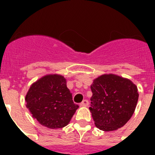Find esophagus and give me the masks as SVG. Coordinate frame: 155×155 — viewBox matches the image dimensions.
Here are the masks:
<instances>
[{"label":"esophagus","mask_w":155,"mask_h":155,"mask_svg":"<svg viewBox=\"0 0 155 155\" xmlns=\"http://www.w3.org/2000/svg\"><path fill=\"white\" fill-rule=\"evenodd\" d=\"M81 106H87L88 105V101L87 99H84L83 100L80 104Z\"/></svg>","instance_id":"obj_1"}]
</instances>
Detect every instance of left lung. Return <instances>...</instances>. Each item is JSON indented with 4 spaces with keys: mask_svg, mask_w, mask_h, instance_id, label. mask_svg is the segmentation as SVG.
I'll return each mask as SVG.
<instances>
[{
    "mask_svg": "<svg viewBox=\"0 0 155 155\" xmlns=\"http://www.w3.org/2000/svg\"><path fill=\"white\" fill-rule=\"evenodd\" d=\"M89 107L94 124L103 131L124 127L136 109L139 94L131 81L114 74H104L91 85Z\"/></svg>",
    "mask_w": 155,
    "mask_h": 155,
    "instance_id": "obj_1",
    "label": "left lung"
}]
</instances>
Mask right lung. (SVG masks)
Returning <instances> with one entry per match:
<instances>
[{
	"label": "right lung",
	"mask_w": 155,
	"mask_h": 155,
	"mask_svg": "<svg viewBox=\"0 0 155 155\" xmlns=\"http://www.w3.org/2000/svg\"><path fill=\"white\" fill-rule=\"evenodd\" d=\"M26 107L41 125L50 129L64 127L79 107L61 75L50 74L31 84L25 96Z\"/></svg>",
	"instance_id": "1"
}]
</instances>
